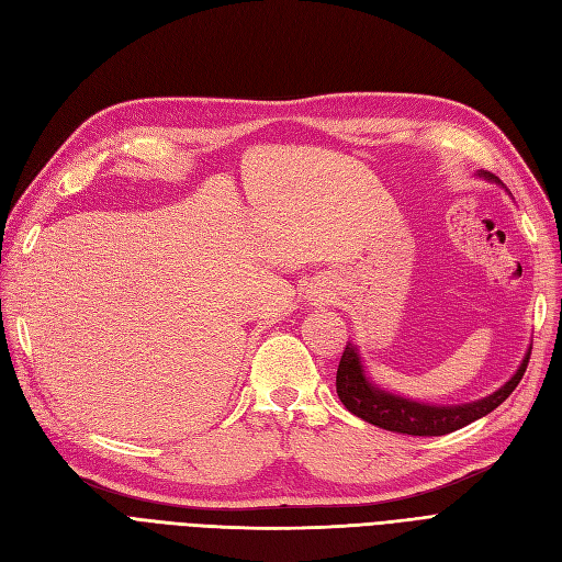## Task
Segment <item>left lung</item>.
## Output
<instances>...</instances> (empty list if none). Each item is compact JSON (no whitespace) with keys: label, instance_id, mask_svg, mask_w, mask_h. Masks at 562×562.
<instances>
[{"label":"left lung","instance_id":"obj_1","mask_svg":"<svg viewBox=\"0 0 562 562\" xmlns=\"http://www.w3.org/2000/svg\"><path fill=\"white\" fill-rule=\"evenodd\" d=\"M485 179H495L491 172H481ZM530 352L525 355L522 364L518 367L516 375L499 387L495 394L485 396L481 402L474 404H464V406H427L418 402H408L404 396L390 394L385 390H378L371 385L364 369H361V361L357 355V348L346 346L342 350V357L338 361V371H336V392L338 400L342 402L350 413H355L357 418L367 420L375 427H383L390 431H400V434H411V437H443V434H450L456 429L467 427L469 423H474L483 415L495 411L506 396H509L528 369Z\"/></svg>","mask_w":562,"mask_h":562}]
</instances>
